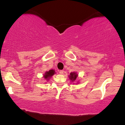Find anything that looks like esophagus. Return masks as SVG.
<instances>
[{"label":"esophagus","instance_id":"esophagus-1","mask_svg":"<svg viewBox=\"0 0 125 125\" xmlns=\"http://www.w3.org/2000/svg\"><path fill=\"white\" fill-rule=\"evenodd\" d=\"M59 72H60V74H63V72H64V71L61 70V71H60Z\"/></svg>","mask_w":125,"mask_h":125}]
</instances>
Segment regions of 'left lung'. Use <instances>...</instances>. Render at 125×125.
Returning <instances> with one entry per match:
<instances>
[{
    "label": "left lung",
    "instance_id": "left-lung-1",
    "mask_svg": "<svg viewBox=\"0 0 125 125\" xmlns=\"http://www.w3.org/2000/svg\"><path fill=\"white\" fill-rule=\"evenodd\" d=\"M78 77V74L75 72H72L70 73V75L69 76V78L71 81L74 82L77 79V78Z\"/></svg>",
    "mask_w": 125,
    "mask_h": 125
}]
</instances>
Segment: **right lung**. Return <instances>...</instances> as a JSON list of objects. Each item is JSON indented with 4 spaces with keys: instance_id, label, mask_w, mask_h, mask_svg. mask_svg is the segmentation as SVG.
<instances>
[{
    "instance_id": "1",
    "label": "right lung",
    "mask_w": 125,
    "mask_h": 125,
    "mask_svg": "<svg viewBox=\"0 0 125 125\" xmlns=\"http://www.w3.org/2000/svg\"><path fill=\"white\" fill-rule=\"evenodd\" d=\"M54 73H55L54 70H53V69H51V70H50L49 71L46 72L43 75V77L46 80H49L50 78L54 74Z\"/></svg>"
}]
</instances>
